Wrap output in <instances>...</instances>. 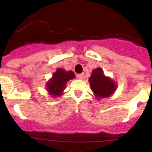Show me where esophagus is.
<instances>
[{
  "label": "esophagus",
  "instance_id": "obj_1",
  "mask_svg": "<svg viewBox=\"0 0 152 152\" xmlns=\"http://www.w3.org/2000/svg\"><path fill=\"white\" fill-rule=\"evenodd\" d=\"M83 77H84V75H83V73L78 74V75H77V78L80 79V80H83Z\"/></svg>",
  "mask_w": 152,
  "mask_h": 152
}]
</instances>
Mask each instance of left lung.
<instances>
[{"mask_svg": "<svg viewBox=\"0 0 152 152\" xmlns=\"http://www.w3.org/2000/svg\"><path fill=\"white\" fill-rule=\"evenodd\" d=\"M88 81L96 99L110 97L118 88L115 81L106 76L101 68L93 70Z\"/></svg>", "mask_w": 152, "mask_h": 152, "instance_id": "1", "label": "left lung"}]
</instances>
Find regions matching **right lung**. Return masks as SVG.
<instances>
[{
    "mask_svg": "<svg viewBox=\"0 0 152 152\" xmlns=\"http://www.w3.org/2000/svg\"><path fill=\"white\" fill-rule=\"evenodd\" d=\"M76 78L72 71H65L64 69L57 68L52 77L46 83V89L51 97L57 98L62 95L66 88L67 82Z\"/></svg>",
    "mask_w": 152,
    "mask_h": 152,
    "instance_id": "1",
    "label": "right lung"
}]
</instances>
